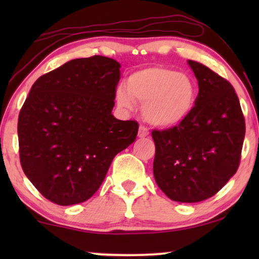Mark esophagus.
<instances>
[{
  "mask_svg": "<svg viewBox=\"0 0 259 259\" xmlns=\"http://www.w3.org/2000/svg\"><path fill=\"white\" fill-rule=\"evenodd\" d=\"M147 135H148V130H147L145 126L140 125V127H139V133H138L139 138H141V139H142V138H146Z\"/></svg>",
  "mask_w": 259,
  "mask_h": 259,
  "instance_id": "obj_1",
  "label": "esophagus"
}]
</instances>
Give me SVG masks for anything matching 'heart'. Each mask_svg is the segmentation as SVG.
<instances>
[{"label": "heart", "instance_id": "b5f03b06", "mask_svg": "<svg viewBox=\"0 0 259 259\" xmlns=\"http://www.w3.org/2000/svg\"><path fill=\"white\" fill-rule=\"evenodd\" d=\"M118 107L133 109L142 103V115L147 123L169 129L180 125L194 112L197 86L185 73L167 67H148L127 76L124 86L114 92Z\"/></svg>", "mask_w": 259, "mask_h": 259}]
</instances>
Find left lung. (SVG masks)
I'll return each mask as SVG.
<instances>
[{
    "instance_id": "left-lung-1",
    "label": "left lung",
    "mask_w": 259,
    "mask_h": 259,
    "mask_svg": "<svg viewBox=\"0 0 259 259\" xmlns=\"http://www.w3.org/2000/svg\"><path fill=\"white\" fill-rule=\"evenodd\" d=\"M187 64L198 81L195 109L180 125L152 132L153 175L170 200L195 203L215 195L236 173L246 127L230 82L206 65Z\"/></svg>"
}]
</instances>
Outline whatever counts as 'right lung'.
I'll list each match as a JSON object with an SVG mask.
<instances>
[{
	"instance_id": "right-lung-1",
	"label": "right lung",
	"mask_w": 259,
	"mask_h": 259,
	"mask_svg": "<svg viewBox=\"0 0 259 259\" xmlns=\"http://www.w3.org/2000/svg\"><path fill=\"white\" fill-rule=\"evenodd\" d=\"M119 79V62L94 56L72 59L31 86L18 119L20 163L53 203L89 200L115 154L135 141L139 124L112 114Z\"/></svg>"
}]
</instances>
